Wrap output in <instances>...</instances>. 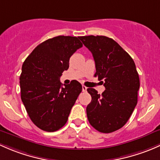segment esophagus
<instances>
[{"instance_id":"esophagus-1","label":"esophagus","mask_w":160,"mask_h":160,"mask_svg":"<svg viewBox=\"0 0 160 160\" xmlns=\"http://www.w3.org/2000/svg\"><path fill=\"white\" fill-rule=\"evenodd\" d=\"M82 90H83V92H85V91H87V87H85V86H82Z\"/></svg>"}]
</instances>
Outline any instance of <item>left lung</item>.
I'll return each mask as SVG.
<instances>
[{
	"instance_id": "8db88e82",
	"label": "left lung",
	"mask_w": 160,
	"mask_h": 160,
	"mask_svg": "<svg viewBox=\"0 0 160 160\" xmlns=\"http://www.w3.org/2000/svg\"><path fill=\"white\" fill-rule=\"evenodd\" d=\"M93 54L94 76L102 80V93L88 88L91 102L87 107V119L99 132L110 133L123 127L137 104L139 78L132 58L111 38L105 36L79 38Z\"/></svg>"
}]
</instances>
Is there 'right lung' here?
<instances>
[{
    "label": "right lung",
    "instance_id": "1",
    "mask_svg": "<svg viewBox=\"0 0 160 160\" xmlns=\"http://www.w3.org/2000/svg\"><path fill=\"white\" fill-rule=\"evenodd\" d=\"M82 47L76 37H55L40 43L23 62L21 100L32 122L42 130L62 128L81 93L78 81L62 87L60 77L69 68L70 57Z\"/></svg>",
    "mask_w": 160,
    "mask_h": 160
}]
</instances>
